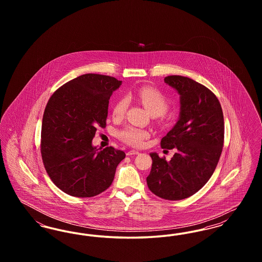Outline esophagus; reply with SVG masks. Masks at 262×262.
I'll return each instance as SVG.
<instances>
[{
    "label": "esophagus",
    "mask_w": 262,
    "mask_h": 262,
    "mask_svg": "<svg viewBox=\"0 0 262 262\" xmlns=\"http://www.w3.org/2000/svg\"><path fill=\"white\" fill-rule=\"evenodd\" d=\"M139 152L137 151V150H129V151H127L126 152V155L127 156H132V155H137Z\"/></svg>",
    "instance_id": "obj_1"
}]
</instances>
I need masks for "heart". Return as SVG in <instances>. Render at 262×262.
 I'll return each instance as SVG.
<instances>
[{
  "instance_id": "1",
  "label": "heart",
  "mask_w": 262,
  "mask_h": 262,
  "mask_svg": "<svg viewBox=\"0 0 262 262\" xmlns=\"http://www.w3.org/2000/svg\"><path fill=\"white\" fill-rule=\"evenodd\" d=\"M133 97L137 98L147 110L154 116H162L168 110L169 102L167 97L161 93L159 90L150 86H142L137 89L133 95ZM127 108V100L125 98H120L116 102L113 108V115L115 117H122ZM148 130L136 127L133 125L125 126L120 133L119 137L126 144L132 146H141L146 138L149 137Z\"/></svg>"
}]
</instances>
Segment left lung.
<instances>
[{
    "label": "left lung",
    "mask_w": 262,
    "mask_h": 262,
    "mask_svg": "<svg viewBox=\"0 0 262 262\" xmlns=\"http://www.w3.org/2000/svg\"><path fill=\"white\" fill-rule=\"evenodd\" d=\"M164 81L180 94L181 108L161 147L177 152L170 161L150 153L152 167L146 182L155 195L181 200L198 192L214 173L224 143V116L215 94L195 80L169 75Z\"/></svg>",
    "instance_id": "left-lung-1"
}]
</instances>
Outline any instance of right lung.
I'll use <instances>...</instances> for the list:
<instances>
[{"label":"right lung","instance_id":"1","mask_svg":"<svg viewBox=\"0 0 262 262\" xmlns=\"http://www.w3.org/2000/svg\"><path fill=\"white\" fill-rule=\"evenodd\" d=\"M122 81L86 74L57 89L45 108L41 155L52 182L63 192L91 198L112 185L125 152L92 145L97 127L106 126L109 100Z\"/></svg>","mask_w":262,"mask_h":262}]
</instances>
